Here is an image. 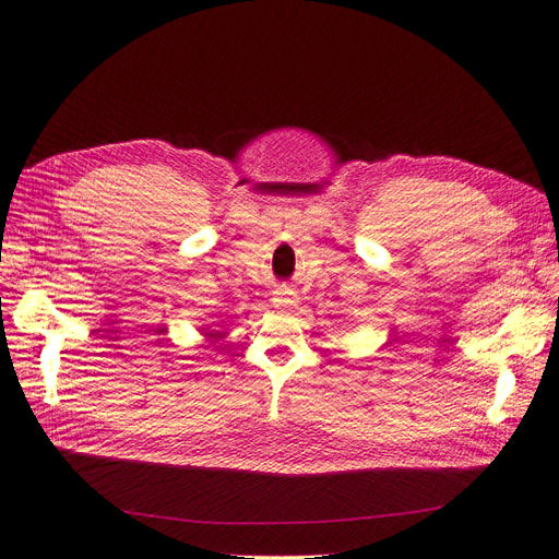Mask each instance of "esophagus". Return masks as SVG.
I'll list each match as a JSON object with an SVG mask.
<instances>
[{"label": "esophagus", "instance_id": "esophagus-1", "mask_svg": "<svg viewBox=\"0 0 559 559\" xmlns=\"http://www.w3.org/2000/svg\"><path fill=\"white\" fill-rule=\"evenodd\" d=\"M272 301L276 308H295L299 304V297L295 290H290V287H278Z\"/></svg>", "mask_w": 559, "mask_h": 559}]
</instances>
